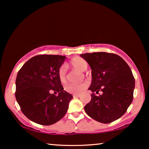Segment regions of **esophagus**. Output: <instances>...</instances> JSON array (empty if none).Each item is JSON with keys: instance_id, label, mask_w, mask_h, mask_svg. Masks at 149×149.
Instances as JSON below:
<instances>
[{"instance_id": "esophagus-1", "label": "esophagus", "mask_w": 149, "mask_h": 149, "mask_svg": "<svg viewBox=\"0 0 149 149\" xmlns=\"http://www.w3.org/2000/svg\"><path fill=\"white\" fill-rule=\"evenodd\" d=\"M73 97H79V94H73Z\"/></svg>"}]
</instances>
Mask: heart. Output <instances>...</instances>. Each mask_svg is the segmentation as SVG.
I'll return each instance as SVG.
<instances>
[{
	"instance_id": "obj_1",
	"label": "heart",
	"mask_w": 149,
	"mask_h": 149,
	"mask_svg": "<svg viewBox=\"0 0 149 149\" xmlns=\"http://www.w3.org/2000/svg\"><path fill=\"white\" fill-rule=\"evenodd\" d=\"M71 64L75 68L81 71H85L87 68V64L85 60L81 58H75L71 61ZM66 70L67 66L62 65L58 70V77L60 82L64 83L66 81ZM87 87L86 83H82L80 84H69L67 85L65 89L67 92L74 94H78L83 91Z\"/></svg>"
}]
</instances>
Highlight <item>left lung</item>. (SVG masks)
<instances>
[{"label": "left lung", "mask_w": 149, "mask_h": 149, "mask_svg": "<svg viewBox=\"0 0 149 149\" xmlns=\"http://www.w3.org/2000/svg\"><path fill=\"white\" fill-rule=\"evenodd\" d=\"M91 69V99L85 113L102 123H110L125 113L133 100L135 79L124 60L114 54L96 52L81 54ZM101 91L98 97L93 93Z\"/></svg>", "instance_id": "8db88e82"}]
</instances>
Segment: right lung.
Listing matches in <instances>:
<instances>
[{
  "instance_id": "1",
  "label": "right lung",
  "mask_w": 149,
  "mask_h": 149,
  "mask_svg": "<svg viewBox=\"0 0 149 149\" xmlns=\"http://www.w3.org/2000/svg\"><path fill=\"white\" fill-rule=\"evenodd\" d=\"M66 56L38 55L23 65L16 77L15 97L30 121L52 125L66 113L72 95L64 90L58 70ZM58 93L56 96L51 92Z\"/></svg>"
}]
</instances>
